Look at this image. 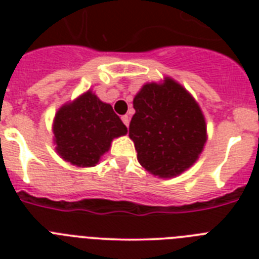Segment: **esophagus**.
Returning <instances> with one entry per match:
<instances>
[{
    "instance_id": "obj_1",
    "label": "esophagus",
    "mask_w": 259,
    "mask_h": 259,
    "mask_svg": "<svg viewBox=\"0 0 259 259\" xmlns=\"http://www.w3.org/2000/svg\"><path fill=\"white\" fill-rule=\"evenodd\" d=\"M129 117H127V115H122V122H123V123H125L126 125V127H129Z\"/></svg>"
}]
</instances>
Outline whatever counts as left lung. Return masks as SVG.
Listing matches in <instances>:
<instances>
[{
    "mask_svg": "<svg viewBox=\"0 0 259 259\" xmlns=\"http://www.w3.org/2000/svg\"><path fill=\"white\" fill-rule=\"evenodd\" d=\"M129 137L138 162L154 176L173 177L199 158L207 140L204 115L192 95L173 79L146 83L134 97Z\"/></svg>",
    "mask_w": 259,
    "mask_h": 259,
    "instance_id": "obj_1",
    "label": "left lung"
}]
</instances>
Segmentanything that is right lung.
<instances>
[{
	"label": "right lung",
	"mask_w": 259,
	"mask_h": 259,
	"mask_svg": "<svg viewBox=\"0 0 259 259\" xmlns=\"http://www.w3.org/2000/svg\"><path fill=\"white\" fill-rule=\"evenodd\" d=\"M127 127L109 103L87 91L58 110L54 134L59 156L76 166H95L114 138Z\"/></svg>",
	"instance_id": "right-lung-1"
}]
</instances>
